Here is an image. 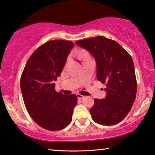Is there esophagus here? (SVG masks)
<instances>
[{
  "label": "esophagus",
  "mask_w": 155,
  "mask_h": 155,
  "mask_svg": "<svg viewBox=\"0 0 155 155\" xmlns=\"http://www.w3.org/2000/svg\"><path fill=\"white\" fill-rule=\"evenodd\" d=\"M77 96L78 100H82V99H84L85 97L84 95H82V94H77Z\"/></svg>",
  "instance_id": "obj_1"
}]
</instances>
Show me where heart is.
<instances>
[{"label":"heart","instance_id":"obj_1","mask_svg":"<svg viewBox=\"0 0 155 155\" xmlns=\"http://www.w3.org/2000/svg\"><path fill=\"white\" fill-rule=\"evenodd\" d=\"M81 57H83V55H82V56H81Z\"/></svg>","mask_w":155,"mask_h":155}]
</instances>
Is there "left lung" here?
<instances>
[{
	"mask_svg": "<svg viewBox=\"0 0 155 155\" xmlns=\"http://www.w3.org/2000/svg\"><path fill=\"white\" fill-rule=\"evenodd\" d=\"M93 55L97 63V78L107 84L105 99H94L92 119L101 125L119 123L130 111L137 91L133 60L117 41L103 36L75 42Z\"/></svg>",
	"mask_w": 155,
	"mask_h": 155,
	"instance_id": "8db88e82",
	"label": "left lung"
}]
</instances>
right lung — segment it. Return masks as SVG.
Returning a JSON list of instances; mask_svg holds the SVG:
<instances>
[{
  "label": "right lung",
  "instance_id": "obj_1",
  "mask_svg": "<svg viewBox=\"0 0 155 155\" xmlns=\"http://www.w3.org/2000/svg\"><path fill=\"white\" fill-rule=\"evenodd\" d=\"M74 43L51 40L43 44L28 60L21 77V91L31 118L41 127L59 131L69 125L77 104L75 94L55 90L54 81L61 75Z\"/></svg>",
  "mask_w": 155,
  "mask_h": 155
}]
</instances>
